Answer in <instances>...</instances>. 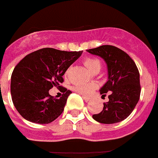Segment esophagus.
<instances>
[{
    "instance_id": "obj_1",
    "label": "esophagus",
    "mask_w": 158,
    "mask_h": 158,
    "mask_svg": "<svg viewBox=\"0 0 158 158\" xmlns=\"http://www.w3.org/2000/svg\"><path fill=\"white\" fill-rule=\"evenodd\" d=\"M82 98L84 99V100H85V102H89V101H90V99L89 98H88V97H86V96H82Z\"/></svg>"
}]
</instances>
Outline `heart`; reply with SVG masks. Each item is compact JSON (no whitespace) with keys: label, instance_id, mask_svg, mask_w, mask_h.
<instances>
[{"label":"heart","instance_id":"heart-1","mask_svg":"<svg viewBox=\"0 0 158 158\" xmlns=\"http://www.w3.org/2000/svg\"><path fill=\"white\" fill-rule=\"evenodd\" d=\"M84 64L88 68L90 72H94L95 70L100 69L101 64H100V60L94 58H88L85 60ZM96 88V85L94 83H87V84H80L77 85L73 87L75 91L77 92L80 94L84 95V96H89L93 92Z\"/></svg>","mask_w":158,"mask_h":158}]
</instances>
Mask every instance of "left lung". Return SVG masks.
Masks as SVG:
<instances>
[{
    "label": "left lung",
    "instance_id": "left-lung-1",
    "mask_svg": "<svg viewBox=\"0 0 158 158\" xmlns=\"http://www.w3.org/2000/svg\"><path fill=\"white\" fill-rule=\"evenodd\" d=\"M87 51L103 58L107 64V81L100 89V94L105 96L104 93L111 92L101 112L93 118L104 124L124 120L135 109L140 97V75L135 62L114 46L103 45Z\"/></svg>",
    "mask_w": 158,
    "mask_h": 158
}]
</instances>
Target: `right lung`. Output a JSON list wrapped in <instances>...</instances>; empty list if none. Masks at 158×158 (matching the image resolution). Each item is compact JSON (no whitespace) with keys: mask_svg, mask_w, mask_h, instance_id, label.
<instances>
[{"mask_svg":"<svg viewBox=\"0 0 158 158\" xmlns=\"http://www.w3.org/2000/svg\"><path fill=\"white\" fill-rule=\"evenodd\" d=\"M82 51L43 48L27 54L16 65L11 77L13 104L23 118L47 124L62 113L71 91L61 87L59 99L48 94L53 87H61L67 69L81 55Z\"/></svg>","mask_w":158,"mask_h":158,"instance_id":"obj_1","label":"right lung"}]
</instances>
